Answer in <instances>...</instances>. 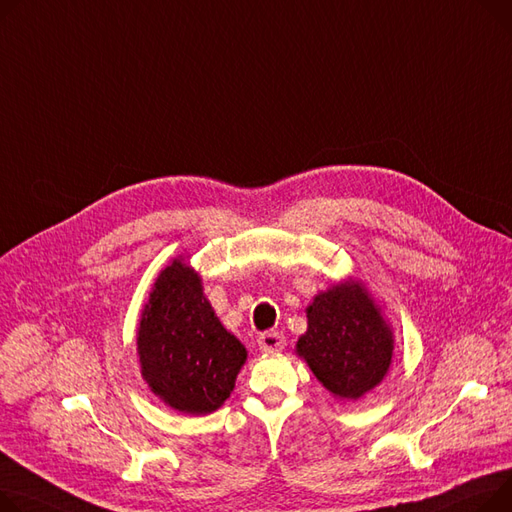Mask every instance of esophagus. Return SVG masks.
<instances>
[{
    "label": "esophagus",
    "mask_w": 512,
    "mask_h": 512,
    "mask_svg": "<svg viewBox=\"0 0 512 512\" xmlns=\"http://www.w3.org/2000/svg\"><path fill=\"white\" fill-rule=\"evenodd\" d=\"M259 346L263 352H282L286 346V337L280 331H265L259 335Z\"/></svg>",
    "instance_id": "1"
}]
</instances>
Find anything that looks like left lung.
<instances>
[{"instance_id": "8db88e82", "label": "left lung", "mask_w": 512, "mask_h": 512, "mask_svg": "<svg viewBox=\"0 0 512 512\" xmlns=\"http://www.w3.org/2000/svg\"><path fill=\"white\" fill-rule=\"evenodd\" d=\"M306 313L309 329L298 339L296 352L333 395L358 399L383 381L393 335L358 282L315 296Z\"/></svg>"}]
</instances>
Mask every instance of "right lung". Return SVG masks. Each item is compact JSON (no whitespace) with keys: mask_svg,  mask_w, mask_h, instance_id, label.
Listing matches in <instances>:
<instances>
[{"mask_svg":"<svg viewBox=\"0 0 512 512\" xmlns=\"http://www.w3.org/2000/svg\"><path fill=\"white\" fill-rule=\"evenodd\" d=\"M142 374L179 412L210 414L230 397L247 360L201 292L195 271L175 261L158 276L138 331Z\"/></svg>","mask_w":512,"mask_h":512,"instance_id":"right-lung-1","label":"right lung"}]
</instances>
